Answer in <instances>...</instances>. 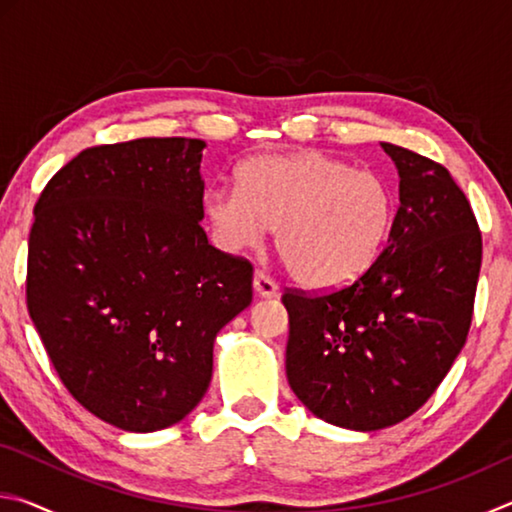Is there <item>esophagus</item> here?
<instances>
[{
  "label": "esophagus",
  "mask_w": 512,
  "mask_h": 512,
  "mask_svg": "<svg viewBox=\"0 0 512 512\" xmlns=\"http://www.w3.org/2000/svg\"><path fill=\"white\" fill-rule=\"evenodd\" d=\"M253 287H255L257 296H262V298H273V296H277V293H280V287H277V282H273L271 277H268L264 271H255Z\"/></svg>",
  "instance_id": "esophagus-1"
}]
</instances>
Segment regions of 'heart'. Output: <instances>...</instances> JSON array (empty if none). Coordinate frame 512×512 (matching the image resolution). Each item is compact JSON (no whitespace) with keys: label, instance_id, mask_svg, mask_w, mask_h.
Segmentation results:
<instances>
[{"label":"heart","instance_id":"1","mask_svg":"<svg viewBox=\"0 0 512 512\" xmlns=\"http://www.w3.org/2000/svg\"><path fill=\"white\" fill-rule=\"evenodd\" d=\"M395 212L391 185L320 151L257 155L237 187L205 194V216L225 250H244L273 228L275 250L293 280L329 289L375 262Z\"/></svg>","mask_w":512,"mask_h":512}]
</instances>
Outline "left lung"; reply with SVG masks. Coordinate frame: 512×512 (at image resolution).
<instances>
[{
    "instance_id": "obj_1",
    "label": "left lung",
    "mask_w": 512,
    "mask_h": 512,
    "mask_svg": "<svg viewBox=\"0 0 512 512\" xmlns=\"http://www.w3.org/2000/svg\"><path fill=\"white\" fill-rule=\"evenodd\" d=\"M400 207L379 257L341 289H287L291 391L336 427L377 431L429 400L470 332L481 230L443 164L381 144Z\"/></svg>"
}]
</instances>
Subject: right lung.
Returning a JSON list of instances; mask_svg holds the SVG:
<instances>
[{"label": "right lung", "mask_w": 512, "mask_h": 512, "mask_svg": "<svg viewBox=\"0 0 512 512\" xmlns=\"http://www.w3.org/2000/svg\"><path fill=\"white\" fill-rule=\"evenodd\" d=\"M203 149L92 146L33 210L29 316L74 400L124 431L171 427L203 400L216 334L253 300V264L201 228Z\"/></svg>", "instance_id": "obj_1"}]
</instances>
